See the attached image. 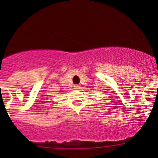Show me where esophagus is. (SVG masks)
<instances>
[{"instance_id":"34e87169","label":"esophagus","mask_w":158,"mask_h":158,"mask_svg":"<svg viewBox=\"0 0 158 158\" xmlns=\"http://www.w3.org/2000/svg\"><path fill=\"white\" fill-rule=\"evenodd\" d=\"M74 87H75V89H81L80 85H75Z\"/></svg>"}]
</instances>
